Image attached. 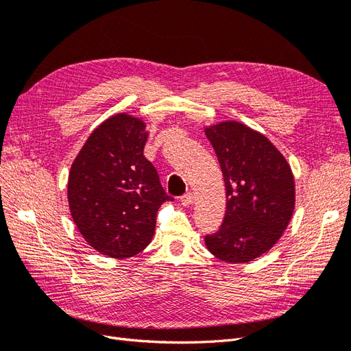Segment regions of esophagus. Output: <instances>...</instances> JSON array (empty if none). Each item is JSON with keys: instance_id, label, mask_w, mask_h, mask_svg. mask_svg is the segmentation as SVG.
<instances>
[{"instance_id": "esophagus-1", "label": "esophagus", "mask_w": 351, "mask_h": 351, "mask_svg": "<svg viewBox=\"0 0 351 351\" xmlns=\"http://www.w3.org/2000/svg\"><path fill=\"white\" fill-rule=\"evenodd\" d=\"M193 200H195L193 195H192V193H187V195H184V196L182 197V205L187 208V206H190V205H193Z\"/></svg>"}]
</instances>
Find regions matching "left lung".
I'll return each instance as SVG.
<instances>
[{
	"label": "left lung",
	"mask_w": 351,
	"mask_h": 351,
	"mask_svg": "<svg viewBox=\"0 0 351 351\" xmlns=\"http://www.w3.org/2000/svg\"><path fill=\"white\" fill-rule=\"evenodd\" d=\"M226 183L227 209L206 249L226 263H247L271 250L295 206L290 164L267 136L227 120L205 127Z\"/></svg>",
	"instance_id": "1"
}]
</instances>
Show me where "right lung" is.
I'll use <instances>...</instances> for the list:
<instances>
[{
  "mask_svg": "<svg viewBox=\"0 0 351 351\" xmlns=\"http://www.w3.org/2000/svg\"><path fill=\"white\" fill-rule=\"evenodd\" d=\"M146 123L127 112L95 129L69 173L71 218L90 247L114 259L132 258L152 241L165 195L143 155Z\"/></svg>",
  "mask_w": 351,
  "mask_h": 351,
  "instance_id": "obj_1",
  "label": "right lung"
}]
</instances>
